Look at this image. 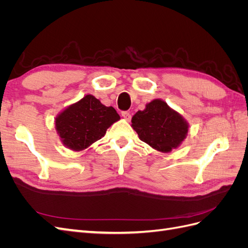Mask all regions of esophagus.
<instances>
[{"label":"esophagus","mask_w":248,"mask_h":248,"mask_svg":"<svg viewBox=\"0 0 248 248\" xmlns=\"http://www.w3.org/2000/svg\"><path fill=\"white\" fill-rule=\"evenodd\" d=\"M122 117L124 118V119H126V120H129L131 119V115H130V112L129 111H127V110H124V111H122Z\"/></svg>","instance_id":"1"}]
</instances>
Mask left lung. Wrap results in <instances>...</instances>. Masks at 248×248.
Masks as SVG:
<instances>
[{"label": "left lung", "mask_w": 248, "mask_h": 248, "mask_svg": "<svg viewBox=\"0 0 248 248\" xmlns=\"http://www.w3.org/2000/svg\"><path fill=\"white\" fill-rule=\"evenodd\" d=\"M131 122L140 140L161 152L177 148L188 132L184 119L159 99L148 103L144 110H139Z\"/></svg>", "instance_id": "8db88e82"}]
</instances>
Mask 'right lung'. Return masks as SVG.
<instances>
[{"label": "right lung", "mask_w": 248, "mask_h": 248, "mask_svg": "<svg viewBox=\"0 0 248 248\" xmlns=\"http://www.w3.org/2000/svg\"><path fill=\"white\" fill-rule=\"evenodd\" d=\"M120 119L112 107H106L92 95L72 104L56 119L63 144L79 151L100 140L108 127Z\"/></svg>", "instance_id": "obj_1"}]
</instances>
